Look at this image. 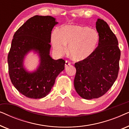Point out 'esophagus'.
<instances>
[{"mask_svg": "<svg viewBox=\"0 0 129 129\" xmlns=\"http://www.w3.org/2000/svg\"><path fill=\"white\" fill-rule=\"evenodd\" d=\"M70 64H71V63H70L69 61L66 60V62H65V68H68V67L69 66H70Z\"/></svg>", "mask_w": 129, "mask_h": 129, "instance_id": "esophagus-1", "label": "esophagus"}]
</instances>
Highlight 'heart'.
Segmentation results:
<instances>
[{
	"instance_id": "b5f03b06",
	"label": "heart",
	"mask_w": 129,
	"mask_h": 129,
	"mask_svg": "<svg viewBox=\"0 0 129 129\" xmlns=\"http://www.w3.org/2000/svg\"><path fill=\"white\" fill-rule=\"evenodd\" d=\"M54 50L59 54L64 53L68 45V52L76 61L90 57L96 50L99 35L96 30L79 25H66L58 32L54 31L51 37Z\"/></svg>"
}]
</instances>
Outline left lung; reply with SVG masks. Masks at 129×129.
Segmentation results:
<instances>
[{
	"label": "left lung",
	"mask_w": 129,
	"mask_h": 129,
	"mask_svg": "<svg viewBox=\"0 0 129 129\" xmlns=\"http://www.w3.org/2000/svg\"><path fill=\"white\" fill-rule=\"evenodd\" d=\"M99 42L95 52L87 59L76 63L74 86L84 99L100 98L105 94L117 79L120 50L118 40L107 23L98 19L96 23Z\"/></svg>",
	"instance_id": "left-lung-1"
}]
</instances>
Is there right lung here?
Returning <instances> with one entry per match:
<instances>
[{
  "instance_id": "right-lung-1",
  "label": "right lung",
  "mask_w": 129,
  "mask_h": 129,
  "mask_svg": "<svg viewBox=\"0 0 129 129\" xmlns=\"http://www.w3.org/2000/svg\"><path fill=\"white\" fill-rule=\"evenodd\" d=\"M58 22L50 16L36 15L16 31L8 56L9 74L15 87L30 99L45 98L50 93L56 77L64 69L65 61L50 56L51 31ZM33 51L38 54L40 64L34 72L24 67L25 56Z\"/></svg>"
}]
</instances>
